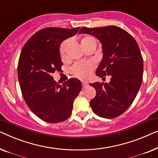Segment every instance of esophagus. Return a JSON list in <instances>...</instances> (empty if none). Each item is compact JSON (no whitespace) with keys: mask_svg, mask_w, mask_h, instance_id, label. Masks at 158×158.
Listing matches in <instances>:
<instances>
[{"mask_svg":"<svg viewBox=\"0 0 158 158\" xmlns=\"http://www.w3.org/2000/svg\"><path fill=\"white\" fill-rule=\"evenodd\" d=\"M88 85V84H87V82L86 81H82V87H83V89L84 88H85L86 86Z\"/></svg>","mask_w":158,"mask_h":158,"instance_id":"1","label":"esophagus"}]
</instances>
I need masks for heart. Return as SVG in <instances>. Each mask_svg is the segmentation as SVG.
<instances>
[{
  "instance_id": "obj_1",
  "label": "heart",
  "mask_w": 158,
  "mask_h": 158,
  "mask_svg": "<svg viewBox=\"0 0 158 158\" xmlns=\"http://www.w3.org/2000/svg\"><path fill=\"white\" fill-rule=\"evenodd\" d=\"M95 41L94 38L91 36H86L81 39V46L84 44L89 43L91 41ZM69 44V41L66 40L64 41L60 46V54L61 57H64L66 56V52H67ZM94 68V65L92 63L87 62V63H79L73 66L72 69V72L76 75L77 77H80V78H86L89 76V74L92 72V71Z\"/></svg>"
}]
</instances>
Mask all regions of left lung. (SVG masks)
I'll use <instances>...</instances> for the list:
<instances>
[{"instance_id":"obj_1","label":"left lung","mask_w":158,"mask_h":158,"mask_svg":"<svg viewBox=\"0 0 158 158\" xmlns=\"http://www.w3.org/2000/svg\"><path fill=\"white\" fill-rule=\"evenodd\" d=\"M79 33L100 41L103 56L96 74L111 77L109 83L89 84L97 92L90 101L91 107L101 117H118L134 101L143 81V59L138 44L129 33L115 26L83 27Z\"/></svg>"}]
</instances>
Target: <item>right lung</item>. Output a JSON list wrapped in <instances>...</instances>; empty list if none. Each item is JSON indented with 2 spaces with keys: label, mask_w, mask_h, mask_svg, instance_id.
Instances as JSON below:
<instances>
[{
  "label": "right lung",
  "mask_w": 158,
  "mask_h": 158,
  "mask_svg": "<svg viewBox=\"0 0 158 158\" xmlns=\"http://www.w3.org/2000/svg\"><path fill=\"white\" fill-rule=\"evenodd\" d=\"M79 27L72 29L46 28L32 35L22 48L18 64L20 87L28 107L38 117L49 123L67 119L73 102L81 90V82L70 78L59 84L53 79L63 65L61 42L74 36Z\"/></svg>",
  "instance_id": "right-lung-1"
}]
</instances>
